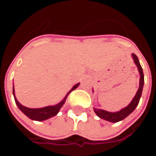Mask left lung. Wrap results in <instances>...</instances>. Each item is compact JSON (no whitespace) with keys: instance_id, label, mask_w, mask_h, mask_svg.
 <instances>
[{"instance_id":"8db88e82","label":"left lung","mask_w":156,"mask_h":156,"mask_svg":"<svg viewBox=\"0 0 156 156\" xmlns=\"http://www.w3.org/2000/svg\"><path fill=\"white\" fill-rule=\"evenodd\" d=\"M132 57L134 58V63L136 64L139 70V73L140 74V87L138 89L136 94L133 98V100L131 101L129 105H128L127 107H125L123 109H121L120 111L116 112V113H111V112L105 111V110H102V109H98V108H94L95 114L98 115V117L101 118L103 119L109 121V122H113V123H116L119 121L123 120L124 119L127 117L128 115H130L132 112L134 111L135 108L137 107L140 102V98L141 97V94H142V90H143V86H144V73H143V69L141 68L140 62L138 59V57L136 55L133 53Z\"/></svg>"}]
</instances>
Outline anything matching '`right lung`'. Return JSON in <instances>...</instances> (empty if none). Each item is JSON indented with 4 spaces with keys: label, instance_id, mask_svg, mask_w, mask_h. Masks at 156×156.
I'll use <instances>...</instances> for the list:
<instances>
[{
    "label": "right lung",
    "instance_id": "obj_1",
    "mask_svg": "<svg viewBox=\"0 0 156 156\" xmlns=\"http://www.w3.org/2000/svg\"><path fill=\"white\" fill-rule=\"evenodd\" d=\"M78 85H79V83L74 85L73 88H72L71 90L68 92V94L66 95V97L63 98V100L60 102L58 105H54V106H48V107H44V108H29L21 105V104L17 101V99H16L15 97L14 87H13V95H14V98H15L16 104L18 106V108H20V110H21L24 115H27V117L30 118L32 120L42 121L45 120V119H48L49 118L52 117V116H55V115H57L58 113V111H59V109L61 108L62 106L64 105L65 101H66V98L68 97V95L69 94V93L73 91V90H74L75 88H78Z\"/></svg>",
    "mask_w": 156,
    "mask_h": 156
}]
</instances>
